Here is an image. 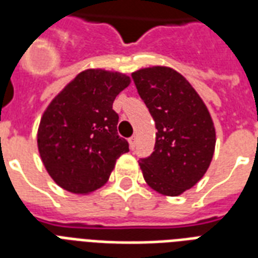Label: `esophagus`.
Masks as SVG:
<instances>
[{
    "mask_svg": "<svg viewBox=\"0 0 258 258\" xmlns=\"http://www.w3.org/2000/svg\"><path fill=\"white\" fill-rule=\"evenodd\" d=\"M128 143H130V147H131V149H134V147H135V145H137V137L134 135V137L130 138Z\"/></svg>",
    "mask_w": 258,
    "mask_h": 258,
    "instance_id": "1",
    "label": "esophagus"
}]
</instances>
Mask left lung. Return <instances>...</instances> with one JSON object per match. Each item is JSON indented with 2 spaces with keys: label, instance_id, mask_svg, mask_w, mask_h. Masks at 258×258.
<instances>
[{
  "label": "left lung",
  "instance_id": "obj_1",
  "mask_svg": "<svg viewBox=\"0 0 258 258\" xmlns=\"http://www.w3.org/2000/svg\"><path fill=\"white\" fill-rule=\"evenodd\" d=\"M133 79L158 130L154 153L139 161L143 178L163 196H180L210 166L216 147L212 116L191 84L172 68H143Z\"/></svg>",
  "mask_w": 258,
  "mask_h": 258
}]
</instances>
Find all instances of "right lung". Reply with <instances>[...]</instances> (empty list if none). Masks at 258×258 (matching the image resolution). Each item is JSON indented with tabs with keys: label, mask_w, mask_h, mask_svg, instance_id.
Here are the masks:
<instances>
[{
	"label": "right lung",
	"mask_w": 258,
	"mask_h": 258,
	"mask_svg": "<svg viewBox=\"0 0 258 258\" xmlns=\"http://www.w3.org/2000/svg\"><path fill=\"white\" fill-rule=\"evenodd\" d=\"M131 79L104 70L83 71L50 101L37 131L41 161L67 191L89 194L108 180L116 159L128 153L117 135L115 97Z\"/></svg>",
	"instance_id": "obj_1"
}]
</instances>
